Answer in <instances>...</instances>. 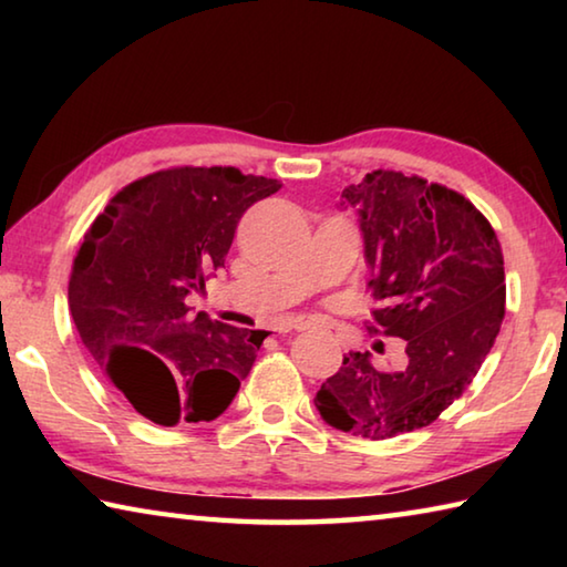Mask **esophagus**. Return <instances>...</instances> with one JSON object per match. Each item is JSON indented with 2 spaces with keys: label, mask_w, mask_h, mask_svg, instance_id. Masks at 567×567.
<instances>
[{
  "label": "esophagus",
  "mask_w": 567,
  "mask_h": 567,
  "mask_svg": "<svg viewBox=\"0 0 567 567\" xmlns=\"http://www.w3.org/2000/svg\"><path fill=\"white\" fill-rule=\"evenodd\" d=\"M307 328H312L310 320L295 318V320H285L280 324H275V332H292V330H307Z\"/></svg>",
  "instance_id": "obj_1"
}]
</instances>
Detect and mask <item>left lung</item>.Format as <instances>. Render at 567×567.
<instances>
[{"mask_svg":"<svg viewBox=\"0 0 567 567\" xmlns=\"http://www.w3.org/2000/svg\"><path fill=\"white\" fill-rule=\"evenodd\" d=\"M372 270V332L405 340L408 364L350 352L315 398L342 433L385 440L427 427L463 395L501 332L505 267L495 229L460 192L375 169L342 189Z\"/></svg>","mask_w":567,"mask_h":567,"instance_id":"left-lung-1","label":"left lung"}]
</instances>
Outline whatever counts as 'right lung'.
Instances as JSON below:
<instances>
[{
    "instance_id": "add662e5",
    "label": "right lung",
    "mask_w": 567,
    "mask_h": 567,
    "mask_svg": "<svg viewBox=\"0 0 567 567\" xmlns=\"http://www.w3.org/2000/svg\"><path fill=\"white\" fill-rule=\"evenodd\" d=\"M280 187L235 167L159 169L117 192L84 235L70 277L76 332L155 425L219 417L252 370L267 332L192 315L187 295L225 267L245 209Z\"/></svg>"
}]
</instances>
